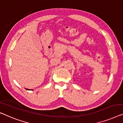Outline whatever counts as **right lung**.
Wrapping results in <instances>:
<instances>
[{
    "label": "right lung",
    "instance_id": "add662e5",
    "mask_svg": "<svg viewBox=\"0 0 123 123\" xmlns=\"http://www.w3.org/2000/svg\"><path fill=\"white\" fill-rule=\"evenodd\" d=\"M27 90H31V89H26Z\"/></svg>",
    "mask_w": 123,
    "mask_h": 123
}]
</instances>
